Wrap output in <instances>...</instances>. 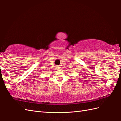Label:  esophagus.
<instances>
[{"instance_id":"obj_1","label":"esophagus","mask_w":121,"mask_h":121,"mask_svg":"<svg viewBox=\"0 0 121 121\" xmlns=\"http://www.w3.org/2000/svg\"><path fill=\"white\" fill-rule=\"evenodd\" d=\"M56 69H60V66H59V65H56Z\"/></svg>"}]
</instances>
